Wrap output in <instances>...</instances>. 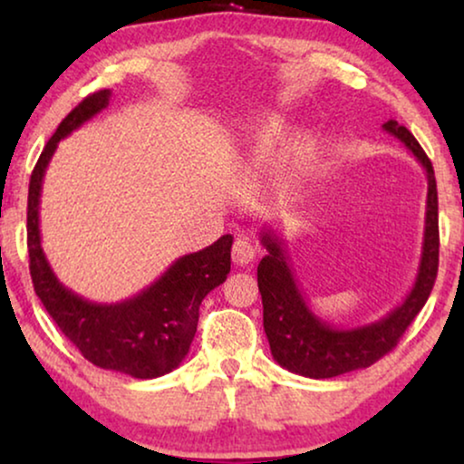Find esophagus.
<instances>
[{"label": "esophagus", "mask_w": 464, "mask_h": 464, "mask_svg": "<svg viewBox=\"0 0 464 464\" xmlns=\"http://www.w3.org/2000/svg\"><path fill=\"white\" fill-rule=\"evenodd\" d=\"M253 257H256V245H253L249 238L240 237V238L234 240V245H232V259H234V264L245 266V264L253 262Z\"/></svg>", "instance_id": "34e87169"}]
</instances>
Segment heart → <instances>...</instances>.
<instances>
[{
	"instance_id": "1",
	"label": "heart",
	"mask_w": 464,
	"mask_h": 464,
	"mask_svg": "<svg viewBox=\"0 0 464 464\" xmlns=\"http://www.w3.org/2000/svg\"><path fill=\"white\" fill-rule=\"evenodd\" d=\"M285 135V126L275 120V122H268L262 130H257V135L251 139L249 148H246V160L253 167H259V164L268 162L272 151L278 145Z\"/></svg>"
}]
</instances>
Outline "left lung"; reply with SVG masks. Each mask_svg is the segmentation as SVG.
Returning <instances> with one entry per match:
<instances>
[{"instance_id":"8db88e82","label":"left lung","mask_w":464,"mask_h":464,"mask_svg":"<svg viewBox=\"0 0 464 464\" xmlns=\"http://www.w3.org/2000/svg\"><path fill=\"white\" fill-rule=\"evenodd\" d=\"M389 135L397 137L427 170V213L420 264L410 294L395 310L380 321L361 327L342 329L316 316L306 304L291 272L287 251L275 230L262 232V245L268 256L257 266V287L264 304V332L270 353L285 370L306 378H335L342 373L363 370L382 359L397 346L405 329L427 304L440 266V226H437V183L433 164L414 135L389 120L382 124Z\"/></svg>"}]
</instances>
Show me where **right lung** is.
Wrapping results in <instances>:
<instances>
[{"label":"right lung","mask_w":464,"mask_h":464,"mask_svg":"<svg viewBox=\"0 0 464 464\" xmlns=\"http://www.w3.org/2000/svg\"><path fill=\"white\" fill-rule=\"evenodd\" d=\"M110 99L111 91L105 88L88 94L69 111L31 173L27 200L29 270L44 308L84 359L103 370L150 380L173 372L186 359L198 325L202 300L208 291L219 287L230 272L234 237L224 234L207 249L175 259L160 278L124 302H88L56 278L40 237L44 175L61 139L103 111Z\"/></svg>","instance_id":"1"}]
</instances>
